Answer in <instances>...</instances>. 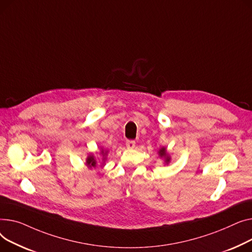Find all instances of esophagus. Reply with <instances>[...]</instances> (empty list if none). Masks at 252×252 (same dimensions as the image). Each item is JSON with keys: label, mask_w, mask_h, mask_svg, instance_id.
<instances>
[{"label": "esophagus", "mask_w": 252, "mask_h": 252, "mask_svg": "<svg viewBox=\"0 0 252 252\" xmlns=\"http://www.w3.org/2000/svg\"><path fill=\"white\" fill-rule=\"evenodd\" d=\"M126 146H127V149H130V150L134 149V147H135V141H133V140H127V141H126Z\"/></svg>", "instance_id": "esophagus-1"}]
</instances>
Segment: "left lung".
I'll return each mask as SVG.
<instances>
[{"label":"left lung","instance_id":"8db88e82","mask_svg":"<svg viewBox=\"0 0 252 252\" xmlns=\"http://www.w3.org/2000/svg\"><path fill=\"white\" fill-rule=\"evenodd\" d=\"M158 156L161 158H164L165 159V162L166 164L168 165L169 162H170V159H171V157L168 155V153H167V150L165 149V147H161V149L158 152Z\"/></svg>","mask_w":252,"mask_h":252}]
</instances>
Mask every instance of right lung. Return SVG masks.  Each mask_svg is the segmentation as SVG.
I'll return each mask as SVG.
<instances>
[{
	"label": "right lung",
	"instance_id": "right-lung-1",
	"mask_svg": "<svg viewBox=\"0 0 252 252\" xmlns=\"http://www.w3.org/2000/svg\"><path fill=\"white\" fill-rule=\"evenodd\" d=\"M107 154H108V151H103V150L100 151V155L102 157V160L103 161H105V159H106ZM86 166L90 168V169L96 167V159H95L94 155H90V156L87 157V158H86Z\"/></svg>",
	"mask_w": 252,
	"mask_h": 252
}]
</instances>
